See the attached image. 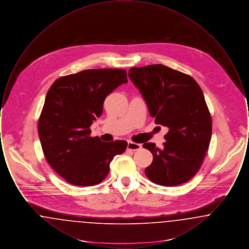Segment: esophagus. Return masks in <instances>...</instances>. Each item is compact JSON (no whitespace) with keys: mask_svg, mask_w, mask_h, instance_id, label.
Listing matches in <instances>:
<instances>
[{"mask_svg":"<svg viewBox=\"0 0 249 249\" xmlns=\"http://www.w3.org/2000/svg\"><path fill=\"white\" fill-rule=\"evenodd\" d=\"M141 147H142L141 144L133 142H128V145H127V149L131 150V151H136V150L140 149Z\"/></svg>","mask_w":249,"mask_h":249,"instance_id":"esophagus-1","label":"esophagus"}]
</instances>
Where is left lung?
<instances>
[{
  "label": "left lung",
  "instance_id": "obj_1",
  "mask_svg": "<svg viewBox=\"0 0 249 249\" xmlns=\"http://www.w3.org/2000/svg\"><path fill=\"white\" fill-rule=\"evenodd\" d=\"M128 74L155 123L168 129L163 148L154 142L142 144L153 155L145 176L167 187L189 181L200 169L212 135V119L200 86L190 75L162 64L133 67Z\"/></svg>",
  "mask_w": 249,
  "mask_h": 249
}]
</instances>
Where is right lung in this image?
<instances>
[{
	"label": "right lung",
	"instance_id": "right-lung-1",
	"mask_svg": "<svg viewBox=\"0 0 249 249\" xmlns=\"http://www.w3.org/2000/svg\"><path fill=\"white\" fill-rule=\"evenodd\" d=\"M126 83L123 69H91L59 77L48 89L38 122L39 137L49 165L71 185L101 183L114 157L126 150L124 140L103 142L89 136L106 98Z\"/></svg>",
	"mask_w": 249,
	"mask_h": 249
}]
</instances>
